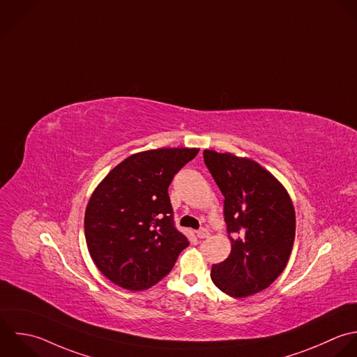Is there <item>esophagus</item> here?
I'll list each match as a JSON object with an SVG mask.
<instances>
[{
    "label": "esophagus",
    "instance_id": "34e87169",
    "mask_svg": "<svg viewBox=\"0 0 357 357\" xmlns=\"http://www.w3.org/2000/svg\"><path fill=\"white\" fill-rule=\"evenodd\" d=\"M208 231L207 229H204V228H202V229H199V231H196V236L199 238V239H204V238H208Z\"/></svg>",
    "mask_w": 357,
    "mask_h": 357
}]
</instances>
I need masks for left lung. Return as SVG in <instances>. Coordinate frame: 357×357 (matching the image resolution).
Segmentation results:
<instances>
[{"label":"left lung","instance_id":"left-lung-1","mask_svg":"<svg viewBox=\"0 0 357 357\" xmlns=\"http://www.w3.org/2000/svg\"><path fill=\"white\" fill-rule=\"evenodd\" d=\"M204 162L224 195L231 255L211 268L218 289L246 298L268 288L285 270L296 217L284 185L259 162L204 150Z\"/></svg>","mask_w":357,"mask_h":357}]
</instances>
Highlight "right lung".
I'll return each instance as SVG.
<instances>
[{"label":"right lung","mask_w":357,"mask_h":357,"mask_svg":"<svg viewBox=\"0 0 357 357\" xmlns=\"http://www.w3.org/2000/svg\"><path fill=\"white\" fill-rule=\"evenodd\" d=\"M199 149H155L132 154L94 189L84 236L97 268L115 285L143 291L172 270L189 246L174 225L168 186Z\"/></svg>","instance_id":"right-lung-1"}]
</instances>
